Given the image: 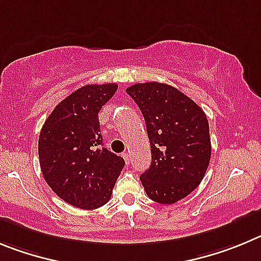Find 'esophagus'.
Returning a JSON list of instances; mask_svg holds the SVG:
<instances>
[{"instance_id":"1","label":"esophagus","mask_w":261,"mask_h":261,"mask_svg":"<svg viewBox=\"0 0 261 261\" xmlns=\"http://www.w3.org/2000/svg\"><path fill=\"white\" fill-rule=\"evenodd\" d=\"M122 157L125 159V163H126V164H130V163H131L130 154H128V152H123V153H122Z\"/></svg>"}]
</instances>
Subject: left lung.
Instances as JSON below:
<instances>
[{"label":"left lung","mask_w":261,"mask_h":261,"mask_svg":"<svg viewBox=\"0 0 261 261\" xmlns=\"http://www.w3.org/2000/svg\"><path fill=\"white\" fill-rule=\"evenodd\" d=\"M126 92L142 110L151 143V166L140 175L143 187L156 203H177L199 186L210 165L205 113L169 84L138 83Z\"/></svg>","instance_id":"8db88e82"}]
</instances>
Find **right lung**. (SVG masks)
<instances>
[{
  "mask_svg": "<svg viewBox=\"0 0 261 261\" xmlns=\"http://www.w3.org/2000/svg\"><path fill=\"white\" fill-rule=\"evenodd\" d=\"M117 84H90L63 98L46 118L39 136L44 179L62 200L82 210L109 201L125 160L102 144L98 112Z\"/></svg>",
  "mask_w": 261,
  "mask_h": 261,
  "instance_id": "right-lung-1",
  "label": "right lung"
}]
</instances>
